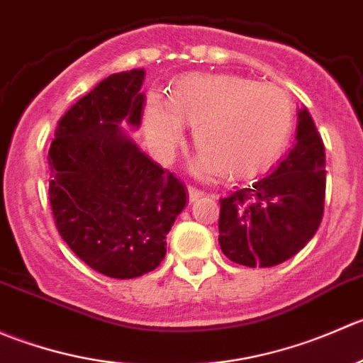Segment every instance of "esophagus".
<instances>
[{
    "instance_id": "obj_1",
    "label": "esophagus",
    "mask_w": 363,
    "mask_h": 363,
    "mask_svg": "<svg viewBox=\"0 0 363 363\" xmlns=\"http://www.w3.org/2000/svg\"><path fill=\"white\" fill-rule=\"evenodd\" d=\"M186 190H189V199L190 201H196V199H199L201 196H203V190L196 189V186H192V185L186 186Z\"/></svg>"
}]
</instances>
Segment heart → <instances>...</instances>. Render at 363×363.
Listing matches in <instances>:
<instances>
[{"mask_svg": "<svg viewBox=\"0 0 363 363\" xmlns=\"http://www.w3.org/2000/svg\"><path fill=\"white\" fill-rule=\"evenodd\" d=\"M146 128L160 157H169L192 125L196 167L228 180L270 169L288 148L296 111L288 91L233 74H194L171 88L167 104L152 99Z\"/></svg>", "mask_w": 363, "mask_h": 363, "instance_id": "obj_1", "label": "heart"}]
</instances>
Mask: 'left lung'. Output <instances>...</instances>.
I'll use <instances>...</instances> for the list:
<instances>
[{"instance_id": "1", "label": "left lung", "mask_w": 363, "mask_h": 363, "mask_svg": "<svg viewBox=\"0 0 363 363\" xmlns=\"http://www.w3.org/2000/svg\"><path fill=\"white\" fill-rule=\"evenodd\" d=\"M325 145L307 107L296 143L268 177L220 199L218 243L225 257L250 268L282 263L315 235L325 210Z\"/></svg>"}]
</instances>
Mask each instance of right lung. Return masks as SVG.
<instances>
[{"label":"right lung","mask_w":363,"mask_h":363,"mask_svg":"<svg viewBox=\"0 0 363 363\" xmlns=\"http://www.w3.org/2000/svg\"><path fill=\"white\" fill-rule=\"evenodd\" d=\"M145 70L113 74L58 121L49 148V201L61 238L79 259L113 279L153 272L186 203L183 183L130 141L139 127Z\"/></svg>","instance_id":"obj_1"}]
</instances>
